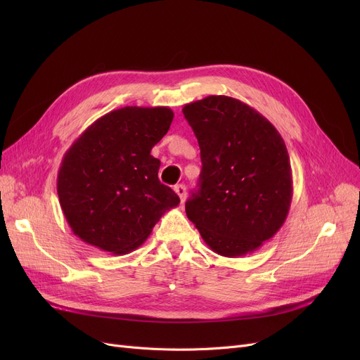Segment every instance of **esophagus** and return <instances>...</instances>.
Masks as SVG:
<instances>
[{
    "mask_svg": "<svg viewBox=\"0 0 360 360\" xmlns=\"http://www.w3.org/2000/svg\"><path fill=\"white\" fill-rule=\"evenodd\" d=\"M174 190H175V193L178 194V197L181 198V202H184L185 198H186V188H185V185H182V184L175 185Z\"/></svg>",
    "mask_w": 360,
    "mask_h": 360,
    "instance_id": "esophagus-1",
    "label": "esophagus"
}]
</instances>
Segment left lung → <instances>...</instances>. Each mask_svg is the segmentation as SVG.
Wrapping results in <instances>:
<instances>
[{
	"mask_svg": "<svg viewBox=\"0 0 360 360\" xmlns=\"http://www.w3.org/2000/svg\"><path fill=\"white\" fill-rule=\"evenodd\" d=\"M202 169L185 212L223 257L258 250L285 223L293 195L285 141L259 112L235 98L207 96L182 108Z\"/></svg>",
	"mask_w": 360,
	"mask_h": 360,
	"instance_id": "obj_1",
	"label": "left lung"
}]
</instances>
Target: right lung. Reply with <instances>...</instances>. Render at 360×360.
I'll use <instances>...</instances> for the list:
<instances>
[{"label":"right lung","instance_id":"obj_1","mask_svg":"<svg viewBox=\"0 0 360 360\" xmlns=\"http://www.w3.org/2000/svg\"><path fill=\"white\" fill-rule=\"evenodd\" d=\"M166 106L115 109L94 121L63 158L56 191L75 236L113 255L139 248L160 217L179 204L150 155L167 132Z\"/></svg>","mask_w":360,"mask_h":360}]
</instances>
